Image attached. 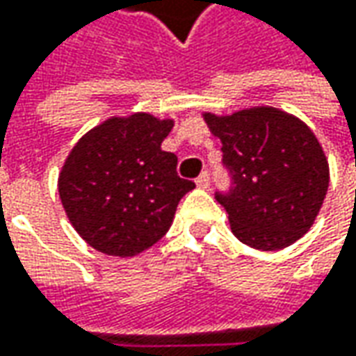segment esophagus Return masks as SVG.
Here are the masks:
<instances>
[{
	"instance_id": "obj_1",
	"label": "esophagus",
	"mask_w": 356,
	"mask_h": 356,
	"mask_svg": "<svg viewBox=\"0 0 356 356\" xmlns=\"http://www.w3.org/2000/svg\"><path fill=\"white\" fill-rule=\"evenodd\" d=\"M196 186H198V188H208V186H210V176H208V172L200 174L198 178H196Z\"/></svg>"
}]
</instances>
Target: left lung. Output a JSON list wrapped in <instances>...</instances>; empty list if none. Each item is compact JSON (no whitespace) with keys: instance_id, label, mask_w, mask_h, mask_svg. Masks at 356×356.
Wrapping results in <instances>:
<instances>
[{"instance_id":"8db88e82","label":"left lung","mask_w":356,"mask_h":356,"mask_svg":"<svg viewBox=\"0 0 356 356\" xmlns=\"http://www.w3.org/2000/svg\"><path fill=\"white\" fill-rule=\"evenodd\" d=\"M220 138L234 186L216 194L234 236L261 252H277L307 234L329 188V162L307 124L275 106L232 115L202 113Z\"/></svg>"}]
</instances>
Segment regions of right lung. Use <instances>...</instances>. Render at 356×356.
<instances>
[{
  "mask_svg": "<svg viewBox=\"0 0 356 356\" xmlns=\"http://www.w3.org/2000/svg\"><path fill=\"white\" fill-rule=\"evenodd\" d=\"M174 118L150 113L111 117L79 138L59 172V198L76 234L97 252L132 257L172 226L194 182L162 150Z\"/></svg>",
  "mask_w": 356,
  "mask_h": 356,
  "instance_id": "right-lung-1",
  "label": "right lung"
}]
</instances>
